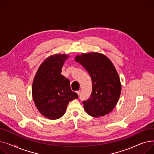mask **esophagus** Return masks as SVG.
Here are the masks:
<instances>
[{"instance_id": "obj_1", "label": "esophagus", "mask_w": 154, "mask_h": 154, "mask_svg": "<svg viewBox=\"0 0 154 154\" xmlns=\"http://www.w3.org/2000/svg\"><path fill=\"white\" fill-rule=\"evenodd\" d=\"M76 92H77V94H78V95H80V91H77Z\"/></svg>"}]
</instances>
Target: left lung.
<instances>
[{
    "mask_svg": "<svg viewBox=\"0 0 154 154\" xmlns=\"http://www.w3.org/2000/svg\"><path fill=\"white\" fill-rule=\"evenodd\" d=\"M75 61L89 74L92 82L90 98L83 101L88 115L99 117L108 114L116 107L121 92V84L114 65L103 54L91 52L77 55Z\"/></svg>",
    "mask_w": 154,
    "mask_h": 154,
    "instance_id": "1",
    "label": "left lung"
}]
</instances>
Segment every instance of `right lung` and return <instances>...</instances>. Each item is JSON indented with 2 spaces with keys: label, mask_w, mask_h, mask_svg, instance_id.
Returning a JSON list of instances; mask_svg holds the SVG:
<instances>
[{
  "label": "right lung",
  "mask_w": 154,
  "mask_h": 154,
  "mask_svg": "<svg viewBox=\"0 0 154 154\" xmlns=\"http://www.w3.org/2000/svg\"><path fill=\"white\" fill-rule=\"evenodd\" d=\"M69 57L65 54H55L40 65L32 84V97L40 114L48 119L62 117L69 102L78 98L72 91L70 81L60 74L63 65Z\"/></svg>",
  "instance_id": "add662e5"
}]
</instances>
